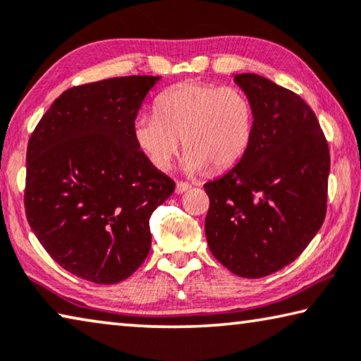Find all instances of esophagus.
Returning <instances> with one entry per match:
<instances>
[{
  "label": "esophagus",
  "instance_id": "1",
  "mask_svg": "<svg viewBox=\"0 0 361 361\" xmlns=\"http://www.w3.org/2000/svg\"><path fill=\"white\" fill-rule=\"evenodd\" d=\"M190 184H188V182H184V180H179L176 184V193L177 195H180V193H184V192H187V190H190Z\"/></svg>",
  "mask_w": 361,
  "mask_h": 361
}]
</instances>
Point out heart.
<instances>
[{
  "label": "heart",
  "instance_id": "obj_1",
  "mask_svg": "<svg viewBox=\"0 0 361 361\" xmlns=\"http://www.w3.org/2000/svg\"><path fill=\"white\" fill-rule=\"evenodd\" d=\"M157 114H140L132 134L138 149L158 169H168L182 147L188 173H219L235 166L250 148L255 106L245 92L188 80L169 88L154 104Z\"/></svg>",
  "mask_w": 361,
  "mask_h": 361
}]
</instances>
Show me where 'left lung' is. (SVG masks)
<instances>
[{
  "mask_svg": "<svg viewBox=\"0 0 361 361\" xmlns=\"http://www.w3.org/2000/svg\"><path fill=\"white\" fill-rule=\"evenodd\" d=\"M234 82L255 106V134L240 161L204 184V234L221 264L258 279L300 257L323 226L331 157L297 93L257 74H235Z\"/></svg>",
  "mask_w": 361,
  "mask_h": 361,
  "instance_id": "8db88e82",
  "label": "left lung"
}]
</instances>
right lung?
Instances as JSON below:
<instances>
[{
  "instance_id": "add662e5",
  "label": "right lung",
  "mask_w": 361,
  "mask_h": 361,
  "mask_svg": "<svg viewBox=\"0 0 361 361\" xmlns=\"http://www.w3.org/2000/svg\"><path fill=\"white\" fill-rule=\"evenodd\" d=\"M161 77H114L66 90L30 135L25 214L54 262L95 284L138 269L152 247L149 216L174 180L148 161L132 127Z\"/></svg>"
}]
</instances>
